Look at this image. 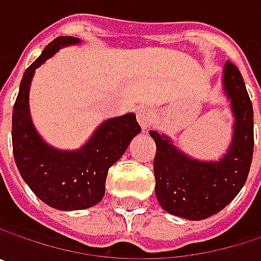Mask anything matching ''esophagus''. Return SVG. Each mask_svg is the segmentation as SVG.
Wrapping results in <instances>:
<instances>
[{"label": "esophagus", "instance_id": "esophagus-1", "mask_svg": "<svg viewBox=\"0 0 261 261\" xmlns=\"http://www.w3.org/2000/svg\"><path fill=\"white\" fill-rule=\"evenodd\" d=\"M137 121L143 130H146L154 121V112L149 107H140L137 110Z\"/></svg>", "mask_w": 261, "mask_h": 261}]
</instances>
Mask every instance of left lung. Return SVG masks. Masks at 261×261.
Masks as SVG:
<instances>
[{
	"instance_id": "left-lung-1",
	"label": "left lung",
	"mask_w": 261,
	"mask_h": 261,
	"mask_svg": "<svg viewBox=\"0 0 261 261\" xmlns=\"http://www.w3.org/2000/svg\"><path fill=\"white\" fill-rule=\"evenodd\" d=\"M224 92L231 99L233 140L218 162L186 155L171 139L149 131L155 142V196L162 208L190 221L205 219L228 205L248 178L254 152V115L240 71L231 62L224 66Z\"/></svg>"
}]
</instances>
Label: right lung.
Here are the masks:
<instances>
[{
  "label": "right lung",
  "mask_w": 261,
  "mask_h": 261,
  "mask_svg": "<svg viewBox=\"0 0 261 261\" xmlns=\"http://www.w3.org/2000/svg\"><path fill=\"white\" fill-rule=\"evenodd\" d=\"M75 43H80L79 37H57L27 68L12 116L18 171L36 196L57 210H83L98 204L106 192L109 168L122 157L131 139L140 133L136 115L127 113L104 121L80 149L62 151L48 145L36 131L28 109L34 71L60 48Z\"/></svg>",
  "instance_id": "obj_1"
}]
</instances>
